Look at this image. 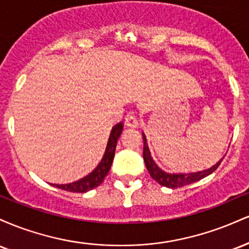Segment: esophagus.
Here are the masks:
<instances>
[{
    "mask_svg": "<svg viewBox=\"0 0 249 249\" xmlns=\"http://www.w3.org/2000/svg\"><path fill=\"white\" fill-rule=\"evenodd\" d=\"M124 123L125 125L128 127H137L138 126V121H137L136 116L133 113H127L124 118Z\"/></svg>",
    "mask_w": 249,
    "mask_h": 249,
    "instance_id": "1",
    "label": "esophagus"
}]
</instances>
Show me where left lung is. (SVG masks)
<instances>
[{
  "instance_id": "obj_1",
  "label": "left lung",
  "mask_w": 249,
  "mask_h": 249,
  "mask_svg": "<svg viewBox=\"0 0 249 249\" xmlns=\"http://www.w3.org/2000/svg\"><path fill=\"white\" fill-rule=\"evenodd\" d=\"M142 139H144V151H142V157H144L145 165L150 173V176L156 180L158 184H160L161 186L168 187V188H178L182 187L185 185H190L192 182L198 181V180L204 179L205 177L210 176L211 173H213L216 168L219 167L220 162L222 161V159L220 161L216 162L215 165H213L212 167H210L208 170L200 171V172H193V173H167L165 171H162L158 165L154 162V160L151 157V152L148 150L147 146V141L145 134L142 133Z\"/></svg>"
}]
</instances>
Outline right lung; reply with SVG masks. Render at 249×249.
I'll list each match as a JSON object with an SVG mask.
<instances>
[{
  "instance_id": "add662e5",
  "label": "right lung",
  "mask_w": 249,
  "mask_h": 249,
  "mask_svg": "<svg viewBox=\"0 0 249 249\" xmlns=\"http://www.w3.org/2000/svg\"><path fill=\"white\" fill-rule=\"evenodd\" d=\"M122 131H123L122 123H118V124L115 125L112 130H111L110 138H108L107 150H105L103 159L98 164V166H97L92 172L88 174V176L84 177V178L77 180L75 182H71V184H63V185L55 184L53 186L61 188V190L68 191V192H76V193L88 192V191L99 186V185L103 182V180H104L105 177L107 176L108 171H110L111 168V165H112L113 157H115L117 141H118L119 137H121Z\"/></svg>"
}]
</instances>
